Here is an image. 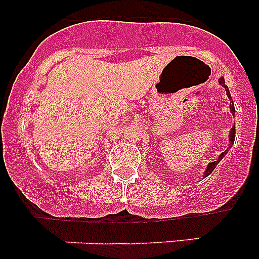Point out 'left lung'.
I'll return each instance as SVG.
<instances>
[{"label": "left lung", "instance_id": "1", "mask_svg": "<svg viewBox=\"0 0 259 259\" xmlns=\"http://www.w3.org/2000/svg\"><path fill=\"white\" fill-rule=\"evenodd\" d=\"M219 84H221L222 87H223L224 89H226V92H227V96H228V98H230L231 100V105H230V109H231V113L233 114V115H235V113H236V111H235V105H233V101H232V97H231V93H230V89H228V87L226 85V81H224V77L222 76V77H219ZM235 135H236V131H235V127H232L231 128V131H230V144H228V148H227V150H224L223 153H222L221 155H219L218 157V159H217V161H214V162H210L209 164H207V167H206V170H205V172H203V176H205V178H206V176H209L210 174L212 172V171H214V168L215 167H217V164L219 163V162L222 161V159H223V157L226 154H227L228 153V149H230L231 146L233 145V143H235Z\"/></svg>", "mask_w": 259, "mask_h": 259}]
</instances>
